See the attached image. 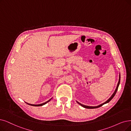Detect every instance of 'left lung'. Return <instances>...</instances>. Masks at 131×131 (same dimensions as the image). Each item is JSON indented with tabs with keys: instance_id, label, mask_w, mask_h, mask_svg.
<instances>
[{
	"instance_id": "left-lung-1",
	"label": "left lung",
	"mask_w": 131,
	"mask_h": 131,
	"mask_svg": "<svg viewBox=\"0 0 131 131\" xmlns=\"http://www.w3.org/2000/svg\"><path fill=\"white\" fill-rule=\"evenodd\" d=\"M120 76L119 75V82H118V84H117V88H116V90H115V91L114 92V93H113V95H112V96L106 102H105V103H104L103 104H101L100 105H98V106H86V105H83V104H81V103H78V102H77V103L78 104H79L80 105H81L82 106H83V107H85V108H98V107H101V106H103L104 104H106V103H108L110 101L111 99L114 97V96H115V95H116V92H117V90H118V86H119V84H120Z\"/></svg>"
}]
</instances>
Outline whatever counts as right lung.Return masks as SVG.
I'll return each instance as SVG.
<instances>
[{
  "instance_id": "obj_1",
  "label": "right lung",
  "mask_w": 131,
  "mask_h": 131,
  "mask_svg": "<svg viewBox=\"0 0 131 131\" xmlns=\"http://www.w3.org/2000/svg\"><path fill=\"white\" fill-rule=\"evenodd\" d=\"M51 99H49V101H48L47 102H45V103H42V104H38V105H34V104H28V103H27V104H28V105H32V106H42V105H45V104H46L47 103H48V102H49L50 100H51Z\"/></svg>"
}]
</instances>
